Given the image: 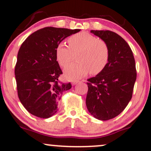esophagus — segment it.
Returning <instances> with one entry per match:
<instances>
[{
  "label": "esophagus",
  "mask_w": 151,
  "mask_h": 151,
  "mask_svg": "<svg viewBox=\"0 0 151 151\" xmlns=\"http://www.w3.org/2000/svg\"><path fill=\"white\" fill-rule=\"evenodd\" d=\"M79 82H80V81H72V84H73V85H75V84H77V83H79Z\"/></svg>",
  "instance_id": "34e87169"
}]
</instances>
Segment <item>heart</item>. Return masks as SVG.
Listing matches in <instances>:
<instances>
[{"label": "heart", "instance_id": "b5f03b06", "mask_svg": "<svg viewBox=\"0 0 151 151\" xmlns=\"http://www.w3.org/2000/svg\"><path fill=\"white\" fill-rule=\"evenodd\" d=\"M69 47L60 43L55 50L56 58L62 67H66L77 55V62L66 67L65 76L70 79H79L88 72L96 75L105 69L109 60V49L104 41L87 32H81L68 39Z\"/></svg>", "mask_w": 151, "mask_h": 151}]
</instances>
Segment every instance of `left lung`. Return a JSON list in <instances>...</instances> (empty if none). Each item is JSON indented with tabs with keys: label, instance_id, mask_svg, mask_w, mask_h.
<instances>
[{
	"label": "left lung",
	"instance_id": "left-lung-1",
	"mask_svg": "<svg viewBox=\"0 0 151 151\" xmlns=\"http://www.w3.org/2000/svg\"><path fill=\"white\" fill-rule=\"evenodd\" d=\"M106 43L109 60L101 73L87 79L86 105L91 115L107 121L119 115L132 98L136 80L133 52L120 35L110 30H91Z\"/></svg>",
	"mask_w": 151,
	"mask_h": 151
}]
</instances>
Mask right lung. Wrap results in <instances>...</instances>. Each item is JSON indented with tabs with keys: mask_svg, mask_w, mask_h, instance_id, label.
<instances>
[{
	"mask_svg": "<svg viewBox=\"0 0 151 151\" xmlns=\"http://www.w3.org/2000/svg\"><path fill=\"white\" fill-rule=\"evenodd\" d=\"M79 31L46 27L35 31L22 42L15 75L19 99L29 113L48 119L58 111V103L62 93L72 85L58 80L62 72L55 50L66 37Z\"/></svg>",
	"mask_w": 151,
	"mask_h": 151,
	"instance_id": "right-lung-1",
	"label": "right lung"
}]
</instances>
